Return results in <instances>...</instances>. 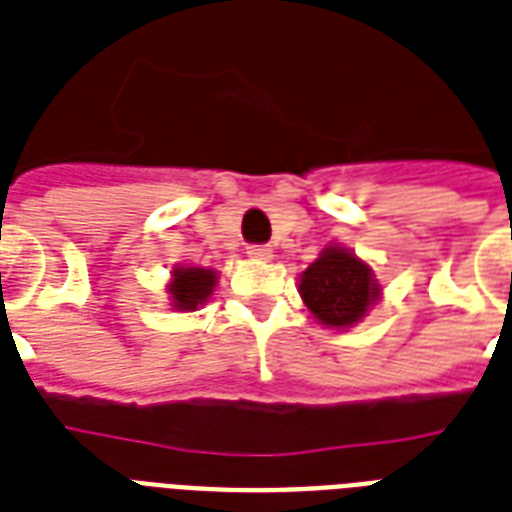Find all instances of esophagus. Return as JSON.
<instances>
[{
  "instance_id": "obj_1",
  "label": "esophagus",
  "mask_w": 512,
  "mask_h": 512,
  "mask_svg": "<svg viewBox=\"0 0 512 512\" xmlns=\"http://www.w3.org/2000/svg\"><path fill=\"white\" fill-rule=\"evenodd\" d=\"M247 255L252 257V260H271L273 249L265 247V244H249Z\"/></svg>"
}]
</instances>
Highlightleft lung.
<instances>
[{"mask_svg": "<svg viewBox=\"0 0 512 512\" xmlns=\"http://www.w3.org/2000/svg\"><path fill=\"white\" fill-rule=\"evenodd\" d=\"M300 295L308 311L327 327L348 329L377 303L380 284L372 268L342 247H327L300 276Z\"/></svg>", "mask_w": 512, "mask_h": 512, "instance_id": "left-lung-1", "label": "left lung"}]
</instances>
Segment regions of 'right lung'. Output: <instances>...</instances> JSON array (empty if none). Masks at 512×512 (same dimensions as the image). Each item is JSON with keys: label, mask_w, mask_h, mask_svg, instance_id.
Here are the masks:
<instances>
[{"label": "right lung", "mask_w": 512, "mask_h": 512, "mask_svg": "<svg viewBox=\"0 0 512 512\" xmlns=\"http://www.w3.org/2000/svg\"><path fill=\"white\" fill-rule=\"evenodd\" d=\"M217 273L209 268H175L170 281L172 305L177 311H196L215 292Z\"/></svg>", "instance_id": "add662e5"}]
</instances>
